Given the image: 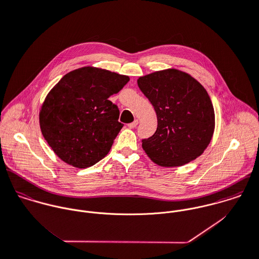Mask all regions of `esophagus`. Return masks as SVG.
Returning a JSON list of instances; mask_svg holds the SVG:
<instances>
[{"label": "esophagus", "mask_w": 259, "mask_h": 259, "mask_svg": "<svg viewBox=\"0 0 259 259\" xmlns=\"http://www.w3.org/2000/svg\"><path fill=\"white\" fill-rule=\"evenodd\" d=\"M138 123H139V120H138V119H136V120H134L133 122L128 123V124H127V126H128L130 128H135V127L138 125Z\"/></svg>", "instance_id": "34e87169"}]
</instances>
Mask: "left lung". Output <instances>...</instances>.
Segmentation results:
<instances>
[{"label": "left lung", "instance_id": "8db88e82", "mask_svg": "<svg viewBox=\"0 0 259 259\" xmlns=\"http://www.w3.org/2000/svg\"><path fill=\"white\" fill-rule=\"evenodd\" d=\"M138 85L158 118L156 133L142 141L149 158L172 168L200 157L215 128L214 107L206 89L190 74L174 68L142 76Z\"/></svg>", "mask_w": 259, "mask_h": 259}]
</instances>
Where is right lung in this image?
<instances>
[{
    "mask_svg": "<svg viewBox=\"0 0 259 259\" xmlns=\"http://www.w3.org/2000/svg\"><path fill=\"white\" fill-rule=\"evenodd\" d=\"M128 81L126 75L87 66L65 74L49 91L39 113L40 128L63 162L84 169L108 154L123 126L108 97Z\"/></svg>",
    "mask_w": 259,
    "mask_h": 259,
    "instance_id": "obj_1",
    "label": "right lung"
}]
</instances>
